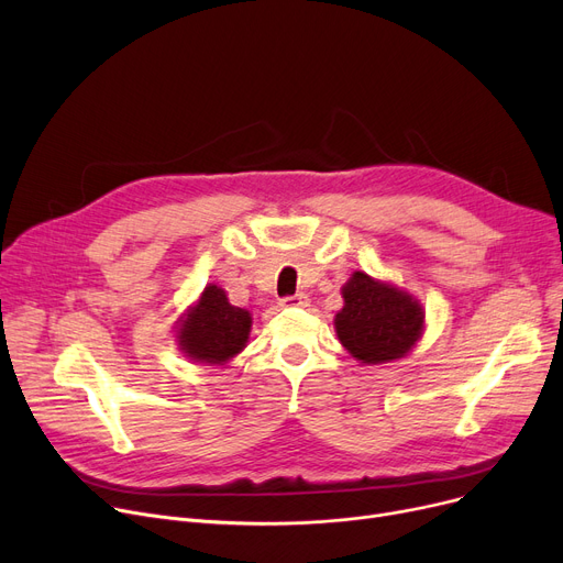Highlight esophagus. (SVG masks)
I'll return each mask as SVG.
<instances>
[{
    "label": "esophagus",
    "instance_id": "1",
    "mask_svg": "<svg viewBox=\"0 0 563 563\" xmlns=\"http://www.w3.org/2000/svg\"><path fill=\"white\" fill-rule=\"evenodd\" d=\"M308 303H310V299L306 297V294H291V297L280 299L283 308H306Z\"/></svg>",
    "mask_w": 563,
    "mask_h": 563
}]
</instances>
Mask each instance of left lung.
Segmentation results:
<instances>
[{
  "mask_svg": "<svg viewBox=\"0 0 563 563\" xmlns=\"http://www.w3.org/2000/svg\"><path fill=\"white\" fill-rule=\"evenodd\" d=\"M344 308L335 314V331L353 358L367 365L401 358L422 333L420 303L393 285L356 272L342 287Z\"/></svg>",
  "mask_w": 563,
  "mask_h": 563,
  "instance_id": "1",
  "label": "left lung"
}]
</instances>
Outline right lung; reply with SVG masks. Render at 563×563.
<instances>
[{
	"instance_id": "add662e5",
	"label": "right lung",
	"mask_w": 563,
	"mask_h": 563,
	"mask_svg": "<svg viewBox=\"0 0 563 563\" xmlns=\"http://www.w3.org/2000/svg\"><path fill=\"white\" fill-rule=\"evenodd\" d=\"M251 333V314L228 303L225 291L207 285L198 306L189 310L177 331L180 346L189 358L221 365L240 353Z\"/></svg>"
}]
</instances>
